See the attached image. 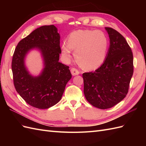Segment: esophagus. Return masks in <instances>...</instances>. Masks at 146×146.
<instances>
[{
	"mask_svg": "<svg viewBox=\"0 0 146 146\" xmlns=\"http://www.w3.org/2000/svg\"><path fill=\"white\" fill-rule=\"evenodd\" d=\"M70 72H71L72 76H77V75H78L80 74V72H79L76 68H74L70 69Z\"/></svg>",
	"mask_w": 146,
	"mask_h": 146,
	"instance_id": "1",
	"label": "esophagus"
}]
</instances>
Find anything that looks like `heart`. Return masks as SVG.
Wrapping results in <instances>:
<instances>
[{
	"label": "heart",
	"instance_id": "heart-1",
	"mask_svg": "<svg viewBox=\"0 0 146 146\" xmlns=\"http://www.w3.org/2000/svg\"><path fill=\"white\" fill-rule=\"evenodd\" d=\"M108 39L100 30H78L70 33L68 42H63L61 50L64 58H71L72 50L77 62L86 69L99 68L106 59Z\"/></svg>",
	"mask_w": 146,
	"mask_h": 146
}]
</instances>
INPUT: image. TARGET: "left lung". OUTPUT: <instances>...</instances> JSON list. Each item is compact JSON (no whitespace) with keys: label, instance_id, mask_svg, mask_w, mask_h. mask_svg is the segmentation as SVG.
<instances>
[{"label":"left lung","instance_id":"1","mask_svg":"<svg viewBox=\"0 0 146 146\" xmlns=\"http://www.w3.org/2000/svg\"><path fill=\"white\" fill-rule=\"evenodd\" d=\"M105 29L110 44L104 63L82 75L86 99L100 109L111 108L125 98L133 74V53L125 39L116 30Z\"/></svg>","mask_w":146,"mask_h":146}]
</instances>
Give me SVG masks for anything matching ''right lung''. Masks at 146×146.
<instances>
[{
    "instance_id": "right-lung-1",
    "label": "right lung",
    "mask_w": 146,
    "mask_h": 146,
    "mask_svg": "<svg viewBox=\"0 0 146 146\" xmlns=\"http://www.w3.org/2000/svg\"><path fill=\"white\" fill-rule=\"evenodd\" d=\"M60 39L55 26H41L21 40L13 54L11 69L15 89L26 102L36 108L47 109L58 103L72 77L69 66L58 61ZM34 48L41 51L45 64L38 77L29 74L24 63L28 52Z\"/></svg>"
}]
</instances>
